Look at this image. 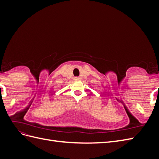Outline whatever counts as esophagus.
Masks as SVG:
<instances>
[{"mask_svg": "<svg viewBox=\"0 0 159 159\" xmlns=\"http://www.w3.org/2000/svg\"><path fill=\"white\" fill-rule=\"evenodd\" d=\"M75 80H77V81H78V80H80V77H75Z\"/></svg>", "mask_w": 159, "mask_h": 159, "instance_id": "34e87169", "label": "esophagus"}]
</instances>
